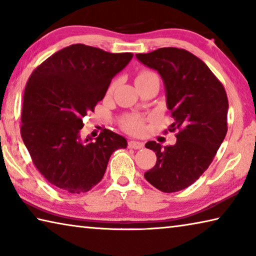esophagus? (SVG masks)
<instances>
[{"mask_svg": "<svg viewBox=\"0 0 256 256\" xmlns=\"http://www.w3.org/2000/svg\"><path fill=\"white\" fill-rule=\"evenodd\" d=\"M128 148H131V149H141V148H144V144H142V142H138V141H133V140H131V141H128Z\"/></svg>", "mask_w": 256, "mask_h": 256, "instance_id": "obj_1", "label": "esophagus"}]
</instances>
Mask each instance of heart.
<instances>
[{
	"label": "heart",
	"mask_w": 256,
	"mask_h": 256,
	"mask_svg": "<svg viewBox=\"0 0 256 256\" xmlns=\"http://www.w3.org/2000/svg\"><path fill=\"white\" fill-rule=\"evenodd\" d=\"M152 79H157L159 80V76L156 72L151 71V70H141L140 72L138 73V76L136 78V84H142V82H146V81H149V80H152ZM116 86H118V81H112V84L110 86V92H112L116 88ZM123 128L125 131H128V133L131 134H138L144 131V120L141 118H138V116L136 115H132V116H128V118H125L123 120Z\"/></svg>",
	"instance_id": "b5f03b06"
}]
</instances>
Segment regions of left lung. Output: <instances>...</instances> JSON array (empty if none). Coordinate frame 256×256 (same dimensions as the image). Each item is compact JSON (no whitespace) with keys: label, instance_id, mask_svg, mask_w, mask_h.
Returning a JSON list of instances; mask_svg holds the SVG:
<instances>
[{"label":"left lung","instance_id":"left-lung-1","mask_svg":"<svg viewBox=\"0 0 256 256\" xmlns=\"http://www.w3.org/2000/svg\"><path fill=\"white\" fill-rule=\"evenodd\" d=\"M136 58L162 78L167 108L174 118L168 130L178 131L174 146L162 148L156 141L146 142L157 162L144 177L162 192H178L208 170L226 136V90L203 60L185 50L164 47L136 54Z\"/></svg>","mask_w":256,"mask_h":256}]
</instances>
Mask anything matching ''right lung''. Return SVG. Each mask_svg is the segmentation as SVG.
Masks as SVG:
<instances>
[{
    "label": "right lung",
    "instance_id": "right-lung-1",
    "mask_svg": "<svg viewBox=\"0 0 256 256\" xmlns=\"http://www.w3.org/2000/svg\"><path fill=\"white\" fill-rule=\"evenodd\" d=\"M132 53H108L74 44L34 68L26 84L21 136L46 180L63 192H88L102 180L115 150L126 138L105 128L96 140L82 138L84 118L105 97L112 78Z\"/></svg>",
    "mask_w": 256,
    "mask_h": 256
}]
</instances>
